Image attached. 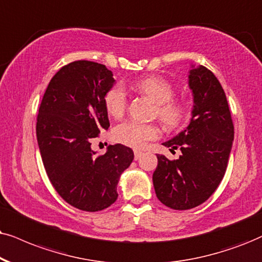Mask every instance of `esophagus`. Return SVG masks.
Here are the masks:
<instances>
[{"instance_id": "1", "label": "esophagus", "mask_w": 262, "mask_h": 262, "mask_svg": "<svg viewBox=\"0 0 262 262\" xmlns=\"http://www.w3.org/2000/svg\"><path fill=\"white\" fill-rule=\"evenodd\" d=\"M142 155H144V152H142V151H140V150H134V158H135V161H138L139 158H140Z\"/></svg>"}]
</instances>
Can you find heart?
I'll return each mask as SVG.
<instances>
[{
	"mask_svg": "<svg viewBox=\"0 0 262 262\" xmlns=\"http://www.w3.org/2000/svg\"><path fill=\"white\" fill-rule=\"evenodd\" d=\"M137 89L150 98L157 106V116L169 128L179 127L186 117V107L181 102L174 101V88L167 79L150 76L137 83ZM105 107L107 114L118 118L127 107V93L121 84H116L105 94ZM160 137V129L154 124H141L134 121H125L112 129V139L125 146L141 148L147 141Z\"/></svg>",
	"mask_w": 262,
	"mask_h": 262,
	"instance_id": "1",
	"label": "heart"
}]
</instances>
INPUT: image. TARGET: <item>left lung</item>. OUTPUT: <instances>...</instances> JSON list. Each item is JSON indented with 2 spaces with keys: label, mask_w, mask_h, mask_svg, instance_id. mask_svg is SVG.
<instances>
[{
  "label": "left lung",
  "mask_w": 262,
  "mask_h": 262,
  "mask_svg": "<svg viewBox=\"0 0 262 262\" xmlns=\"http://www.w3.org/2000/svg\"><path fill=\"white\" fill-rule=\"evenodd\" d=\"M188 88L193 97L190 123L163 142L179 147L175 161L157 155L152 175L156 196L175 210H187L209 198L223 180L234 137L227 99L219 79L204 66L191 65Z\"/></svg>",
  "instance_id": "obj_1"
}]
</instances>
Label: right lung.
Returning a JSON list of instances; mask_svg holds the SVG:
<instances>
[{
	"label": "right lung",
	"instance_id": "obj_1",
	"mask_svg": "<svg viewBox=\"0 0 262 262\" xmlns=\"http://www.w3.org/2000/svg\"><path fill=\"white\" fill-rule=\"evenodd\" d=\"M116 83L112 71L94 61L62 66L49 82L38 110L36 135L45 169L55 191L77 209L98 211L117 200L121 174L133 150L108 145L97 156L92 140L110 127L105 94Z\"/></svg>",
	"mask_w": 262,
	"mask_h": 262
}]
</instances>
